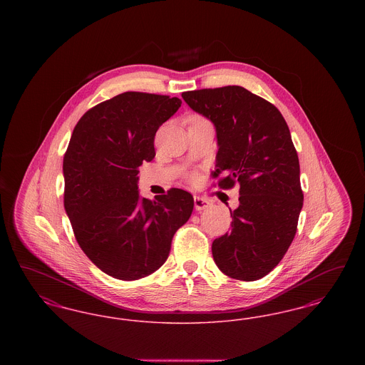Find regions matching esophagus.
Here are the masks:
<instances>
[{
    "mask_svg": "<svg viewBox=\"0 0 365 365\" xmlns=\"http://www.w3.org/2000/svg\"><path fill=\"white\" fill-rule=\"evenodd\" d=\"M194 207L197 210H204L209 208V201L202 197H194Z\"/></svg>",
    "mask_w": 365,
    "mask_h": 365,
    "instance_id": "obj_1",
    "label": "esophagus"
}]
</instances>
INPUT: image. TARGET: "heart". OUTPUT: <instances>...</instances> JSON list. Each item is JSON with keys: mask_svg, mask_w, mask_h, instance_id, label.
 Instances as JSON below:
<instances>
[{"mask_svg": "<svg viewBox=\"0 0 365 365\" xmlns=\"http://www.w3.org/2000/svg\"><path fill=\"white\" fill-rule=\"evenodd\" d=\"M190 178H191V179H195V178H197V175L192 174V175H191Z\"/></svg>", "mask_w": 365, "mask_h": 365, "instance_id": "1", "label": "heart"}]
</instances>
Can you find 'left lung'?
Here are the masks:
<instances>
[{"label": "left lung", "mask_w": 365, "mask_h": 365, "mask_svg": "<svg viewBox=\"0 0 365 365\" xmlns=\"http://www.w3.org/2000/svg\"><path fill=\"white\" fill-rule=\"evenodd\" d=\"M192 110L216 127L219 150L212 178L240 185V207L230 209L231 231L212 243L227 277L245 282L268 275L294 240L304 194L290 130L275 105L241 86L182 93Z\"/></svg>", "instance_id": "8db88e82"}]
</instances>
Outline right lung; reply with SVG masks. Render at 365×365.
I'll list each match as a JSON object with an SVG mask.
<instances>
[{"mask_svg":"<svg viewBox=\"0 0 365 365\" xmlns=\"http://www.w3.org/2000/svg\"><path fill=\"white\" fill-rule=\"evenodd\" d=\"M178 97L125 91L93 106L71 135L63 160L64 208L81 249L112 278L137 280L158 269L194 208L189 191L142 198L138 168L152 161L158 127Z\"/></svg>","mask_w":365,"mask_h":365,"instance_id":"add662e5","label":"right lung"}]
</instances>
